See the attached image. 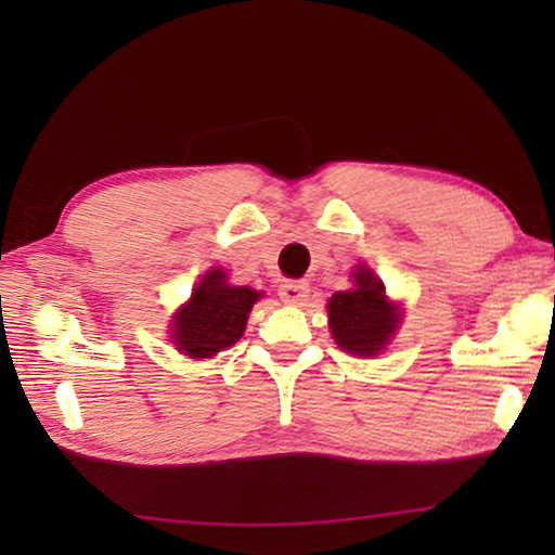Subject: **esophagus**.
<instances>
[{"label":"esophagus","mask_w":555,"mask_h":555,"mask_svg":"<svg viewBox=\"0 0 555 555\" xmlns=\"http://www.w3.org/2000/svg\"><path fill=\"white\" fill-rule=\"evenodd\" d=\"M279 296L288 306H300L308 296V284L306 281H284L279 286Z\"/></svg>","instance_id":"34e87169"}]
</instances>
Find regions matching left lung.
<instances>
[{
  "mask_svg": "<svg viewBox=\"0 0 555 555\" xmlns=\"http://www.w3.org/2000/svg\"><path fill=\"white\" fill-rule=\"evenodd\" d=\"M354 288L337 291L327 300V321L335 343L357 357L379 354L397 333L399 306L384 294V284L367 267L352 271Z\"/></svg>",
  "mask_w": 555,
  "mask_h": 555,
  "instance_id": "8db88e82",
  "label": "left lung"
}]
</instances>
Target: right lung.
<instances>
[{"instance_id":"right-lung-1","label":"right lung","mask_w":555,"mask_h":555,"mask_svg":"<svg viewBox=\"0 0 555 555\" xmlns=\"http://www.w3.org/2000/svg\"><path fill=\"white\" fill-rule=\"evenodd\" d=\"M259 298V291L232 286L222 269H210L193 288L188 304L173 313L171 337L176 350L193 360L228 350L242 337L251 306Z\"/></svg>"}]
</instances>
